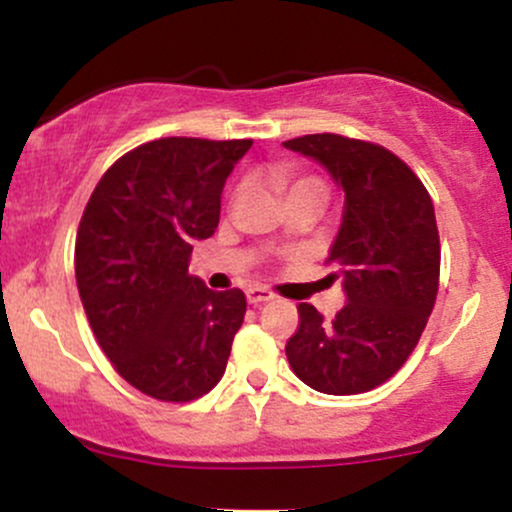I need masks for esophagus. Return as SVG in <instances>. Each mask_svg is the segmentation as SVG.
<instances>
[{
    "instance_id": "esophagus-1",
    "label": "esophagus",
    "mask_w": 512,
    "mask_h": 512,
    "mask_svg": "<svg viewBox=\"0 0 512 512\" xmlns=\"http://www.w3.org/2000/svg\"><path fill=\"white\" fill-rule=\"evenodd\" d=\"M245 296H248V303L250 305H262V303H267V301H274V293L269 291V289H260V286H255V289H248V293H245Z\"/></svg>"
}]
</instances>
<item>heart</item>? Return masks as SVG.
Masks as SVG:
<instances>
[{
  "label": "heart",
  "mask_w": 512,
  "mask_h": 512,
  "mask_svg": "<svg viewBox=\"0 0 512 512\" xmlns=\"http://www.w3.org/2000/svg\"><path fill=\"white\" fill-rule=\"evenodd\" d=\"M274 180L284 187L286 195H291V192H296V190H305V187H317V190L327 192L325 185H322L317 178H293V175L284 173V170H281V173H274Z\"/></svg>",
  "instance_id": "heart-1"
}]
</instances>
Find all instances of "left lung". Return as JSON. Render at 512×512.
I'll list each match as a JSON object with an SVG mask.
<instances>
[{"instance_id":"obj_1","label":"left lung","mask_w":512,"mask_h":512,"mask_svg":"<svg viewBox=\"0 0 512 512\" xmlns=\"http://www.w3.org/2000/svg\"><path fill=\"white\" fill-rule=\"evenodd\" d=\"M286 149L325 166L344 192L330 257L346 303L325 320L298 305L301 325L286 344L293 373L325 395L383 385L419 344L438 296L440 240L424 182L402 158L342 134H305Z\"/></svg>"}]
</instances>
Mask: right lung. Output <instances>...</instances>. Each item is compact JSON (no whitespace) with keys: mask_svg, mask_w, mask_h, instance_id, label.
Masks as SVG:
<instances>
[{"mask_svg":"<svg viewBox=\"0 0 512 512\" xmlns=\"http://www.w3.org/2000/svg\"><path fill=\"white\" fill-rule=\"evenodd\" d=\"M250 146L156 139L117 158L88 199L76 286L103 354L144 395L190 402L226 370L245 293L211 291L187 267L192 245L214 236L223 185Z\"/></svg>","mask_w":512,"mask_h":512,"instance_id":"right-lung-1","label":"right lung"}]
</instances>
